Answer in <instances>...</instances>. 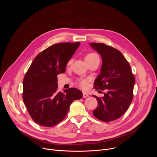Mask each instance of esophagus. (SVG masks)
Wrapping results in <instances>:
<instances>
[{
    "instance_id": "esophagus-1",
    "label": "esophagus",
    "mask_w": 157,
    "mask_h": 157,
    "mask_svg": "<svg viewBox=\"0 0 157 157\" xmlns=\"http://www.w3.org/2000/svg\"><path fill=\"white\" fill-rule=\"evenodd\" d=\"M88 96V94L86 92H83V98H86Z\"/></svg>"
}]
</instances>
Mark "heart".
<instances>
[{
	"mask_svg": "<svg viewBox=\"0 0 157 157\" xmlns=\"http://www.w3.org/2000/svg\"><path fill=\"white\" fill-rule=\"evenodd\" d=\"M97 57H98V56L95 53H94V52H90V53H88V54H86V55L85 56V60L86 61H88V60H91L94 59H95V58H97ZM72 59H71L67 63V65L69 66L70 65L71 63H72ZM88 83H89V79H79L78 80V85L81 87L83 88L84 89L86 88L88 86Z\"/></svg>",
	"mask_w": 157,
	"mask_h": 157,
	"instance_id": "b5f03b06",
	"label": "heart"
}]
</instances>
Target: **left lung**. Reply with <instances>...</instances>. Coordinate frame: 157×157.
I'll list each match as a JSON object with an SVG mask.
<instances>
[{
    "instance_id": "1",
    "label": "left lung",
    "mask_w": 157,
    "mask_h": 157,
    "mask_svg": "<svg viewBox=\"0 0 157 157\" xmlns=\"http://www.w3.org/2000/svg\"><path fill=\"white\" fill-rule=\"evenodd\" d=\"M90 44L102 59L101 74L94 81V88L108 89L103 97L93 95L98 102L93 114L98 120L110 122L122 117L128 109L133 99L135 77L128 62L117 49L104 43Z\"/></svg>"
}]
</instances>
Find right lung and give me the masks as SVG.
I'll use <instances>...</instances> for the list:
<instances>
[{
  "instance_id": "1",
  "label": "right lung",
  "mask_w": 157,
  "mask_h": 157,
  "mask_svg": "<svg viewBox=\"0 0 157 157\" xmlns=\"http://www.w3.org/2000/svg\"><path fill=\"white\" fill-rule=\"evenodd\" d=\"M79 44L61 43L48 47L36 56L25 75L23 100L32 120L41 126L58 124L66 117L71 103L83 97L75 88L59 91L56 83L57 75L65 71Z\"/></svg>"
}]
</instances>
